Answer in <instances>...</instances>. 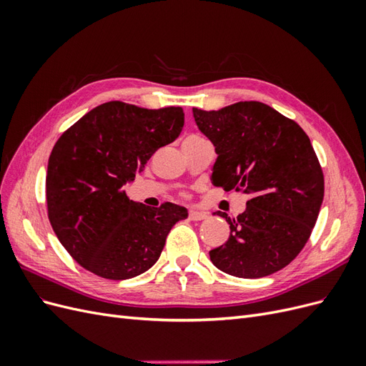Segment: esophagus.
<instances>
[{"label": "esophagus", "instance_id": "obj_1", "mask_svg": "<svg viewBox=\"0 0 366 366\" xmlns=\"http://www.w3.org/2000/svg\"><path fill=\"white\" fill-rule=\"evenodd\" d=\"M207 214L203 212V210H197V209H191L189 210V219L192 221H200V219H206Z\"/></svg>", "mask_w": 366, "mask_h": 366}]
</instances>
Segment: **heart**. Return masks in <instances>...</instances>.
I'll use <instances>...</instances> for the list:
<instances>
[{
  "instance_id": "heart-1",
  "label": "heart",
  "mask_w": 366,
  "mask_h": 366,
  "mask_svg": "<svg viewBox=\"0 0 366 366\" xmlns=\"http://www.w3.org/2000/svg\"><path fill=\"white\" fill-rule=\"evenodd\" d=\"M192 137H197V136H192ZM187 139H189V137H187Z\"/></svg>"
}]
</instances>
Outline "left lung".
I'll return each mask as SVG.
<instances>
[{
	"label": "left lung",
	"mask_w": 366,
	"mask_h": 366,
	"mask_svg": "<svg viewBox=\"0 0 366 366\" xmlns=\"http://www.w3.org/2000/svg\"><path fill=\"white\" fill-rule=\"evenodd\" d=\"M192 113L218 154L212 183L250 195L237 218L217 214L226 218L230 235L209 252L210 261L246 280L284 269L304 249L324 200V174L312 142L295 120L257 101Z\"/></svg>",
	"instance_id": "8db88e82"
}]
</instances>
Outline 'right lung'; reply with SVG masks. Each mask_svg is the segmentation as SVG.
Returning a JSON list of instances; mask_svg holds the SVG:
<instances>
[{"label":"right lung","mask_w":366,"mask_h":366,"mask_svg":"<svg viewBox=\"0 0 366 366\" xmlns=\"http://www.w3.org/2000/svg\"><path fill=\"white\" fill-rule=\"evenodd\" d=\"M184 125L182 107L140 108L112 101L93 108L53 147L46 197L50 224L84 269L129 280L160 258L166 237L187 210L174 203L132 202L125 184Z\"/></svg>","instance_id":"1"}]
</instances>
